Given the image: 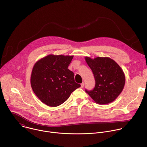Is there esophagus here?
Wrapping results in <instances>:
<instances>
[{"instance_id":"34e87169","label":"esophagus","mask_w":147,"mask_h":147,"mask_svg":"<svg viewBox=\"0 0 147 147\" xmlns=\"http://www.w3.org/2000/svg\"><path fill=\"white\" fill-rule=\"evenodd\" d=\"M84 86V82H82L81 84V88H83Z\"/></svg>"}]
</instances>
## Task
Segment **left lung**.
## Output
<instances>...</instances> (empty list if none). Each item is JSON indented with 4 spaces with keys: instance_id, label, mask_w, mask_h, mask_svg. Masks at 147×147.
Here are the masks:
<instances>
[{
    "instance_id": "obj_1",
    "label": "left lung",
    "mask_w": 147,
    "mask_h": 147,
    "mask_svg": "<svg viewBox=\"0 0 147 147\" xmlns=\"http://www.w3.org/2000/svg\"><path fill=\"white\" fill-rule=\"evenodd\" d=\"M94 76L95 86L86 92L98 104L113 102L122 92L125 81L124 71L117 63L109 57H85Z\"/></svg>"
}]
</instances>
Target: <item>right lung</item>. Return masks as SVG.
<instances>
[{
  "instance_id": "right-lung-1",
  "label": "right lung",
  "mask_w": 147,
  "mask_h": 147,
  "mask_svg": "<svg viewBox=\"0 0 147 147\" xmlns=\"http://www.w3.org/2000/svg\"><path fill=\"white\" fill-rule=\"evenodd\" d=\"M74 56L49 55L38 60L31 75V86L38 99L47 105L56 107L64 103L80 84L67 69Z\"/></svg>"
}]
</instances>
